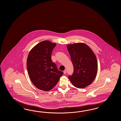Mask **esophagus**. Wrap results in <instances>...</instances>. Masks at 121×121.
<instances>
[{"label": "esophagus", "mask_w": 121, "mask_h": 121, "mask_svg": "<svg viewBox=\"0 0 121 121\" xmlns=\"http://www.w3.org/2000/svg\"><path fill=\"white\" fill-rule=\"evenodd\" d=\"M67 73V70H66V69H65L64 71V74H66Z\"/></svg>", "instance_id": "obj_1"}]
</instances>
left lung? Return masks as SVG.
I'll return each instance as SVG.
<instances>
[{
  "label": "left lung",
  "mask_w": 121,
  "mask_h": 121,
  "mask_svg": "<svg viewBox=\"0 0 121 121\" xmlns=\"http://www.w3.org/2000/svg\"><path fill=\"white\" fill-rule=\"evenodd\" d=\"M69 52L73 66V72L69 75L73 85L78 88H84L95 80L98 70L95 55L86 44L82 43L68 44Z\"/></svg>",
  "instance_id": "obj_1"
}]
</instances>
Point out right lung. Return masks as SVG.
<instances>
[{
  "instance_id": "1",
  "label": "right lung",
  "mask_w": 121,
  "mask_h": 121,
  "mask_svg": "<svg viewBox=\"0 0 121 121\" xmlns=\"http://www.w3.org/2000/svg\"><path fill=\"white\" fill-rule=\"evenodd\" d=\"M56 44L48 41L40 42L28 54L27 67L31 81L36 87L48 91L55 86L64 74L59 70L51 59Z\"/></svg>"
}]
</instances>
